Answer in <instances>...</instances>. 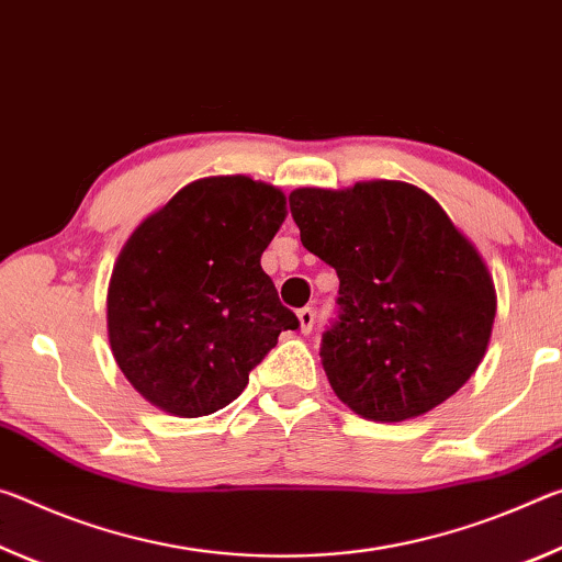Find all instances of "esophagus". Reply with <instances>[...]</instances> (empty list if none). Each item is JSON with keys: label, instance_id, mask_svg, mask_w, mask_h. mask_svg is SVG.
Returning a JSON list of instances; mask_svg holds the SVG:
<instances>
[{"label": "esophagus", "instance_id": "34e87169", "mask_svg": "<svg viewBox=\"0 0 562 562\" xmlns=\"http://www.w3.org/2000/svg\"><path fill=\"white\" fill-rule=\"evenodd\" d=\"M296 316H299V324H301V330H303V334H308V330L314 328V318H316L314 308H311V306H303V308H299V311H296Z\"/></svg>", "mask_w": 562, "mask_h": 562}]
</instances>
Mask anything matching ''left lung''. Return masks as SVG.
Returning <instances> with one entry per match:
<instances>
[{"label": "left lung", "instance_id": "8db88e82", "mask_svg": "<svg viewBox=\"0 0 562 562\" xmlns=\"http://www.w3.org/2000/svg\"><path fill=\"white\" fill-rule=\"evenodd\" d=\"M301 244L338 273L321 336L330 389L358 416L416 418L475 373L495 318L493 279L434 196L403 181L296 189Z\"/></svg>", "mask_w": 562, "mask_h": 562}]
</instances>
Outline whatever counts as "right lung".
<instances>
[{
  "mask_svg": "<svg viewBox=\"0 0 562 562\" xmlns=\"http://www.w3.org/2000/svg\"><path fill=\"white\" fill-rule=\"evenodd\" d=\"M286 196L248 177L183 187L136 228L114 263L109 344L122 373L171 416L199 418L241 395L248 373L299 318L261 254Z\"/></svg>",
  "mask_w": 562,
  "mask_h": 562,
  "instance_id": "1",
  "label": "right lung"
}]
</instances>
